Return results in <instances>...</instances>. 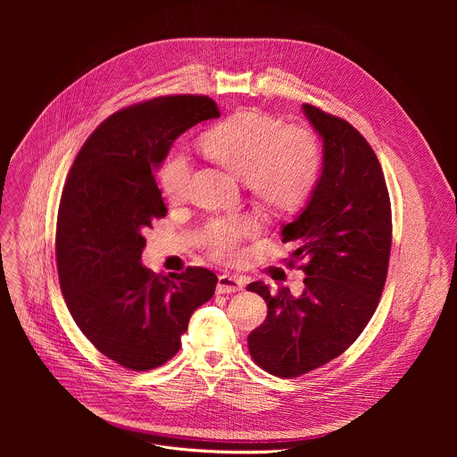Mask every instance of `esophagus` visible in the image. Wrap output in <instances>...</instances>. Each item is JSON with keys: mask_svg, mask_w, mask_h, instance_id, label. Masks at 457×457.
Wrapping results in <instances>:
<instances>
[{"mask_svg": "<svg viewBox=\"0 0 457 457\" xmlns=\"http://www.w3.org/2000/svg\"><path fill=\"white\" fill-rule=\"evenodd\" d=\"M244 287V280L233 275H220L219 284H217V293L226 295V293H237Z\"/></svg>", "mask_w": 457, "mask_h": 457, "instance_id": "34e87169", "label": "esophagus"}]
</instances>
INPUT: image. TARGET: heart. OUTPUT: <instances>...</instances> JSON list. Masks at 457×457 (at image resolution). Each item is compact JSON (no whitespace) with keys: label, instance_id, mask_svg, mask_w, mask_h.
I'll return each mask as SVG.
<instances>
[{"label":"heart","instance_id":"1","mask_svg":"<svg viewBox=\"0 0 457 457\" xmlns=\"http://www.w3.org/2000/svg\"><path fill=\"white\" fill-rule=\"evenodd\" d=\"M199 150L235 177L245 180L253 201L271 215L300 212L320 177L316 141L300 126L282 128L275 115L238 110L201 137ZM161 191L171 204H180L189 189V162L171 155L159 171ZM254 233L249 219L215 220L206 229V244L219 260H233L240 244Z\"/></svg>","mask_w":457,"mask_h":457}]
</instances>
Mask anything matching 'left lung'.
<instances>
[{"label": "left lung", "mask_w": 457, "mask_h": 457, "mask_svg": "<svg viewBox=\"0 0 457 457\" xmlns=\"http://www.w3.org/2000/svg\"><path fill=\"white\" fill-rule=\"evenodd\" d=\"M302 110L323 148L307 206L282 228V242L296 247L291 258H307L303 291L247 286L268 303L264 323L247 337L249 354L278 378L318 369L353 345L378 307L393 242L385 177L365 137L312 104Z\"/></svg>", "instance_id": "8db88e82"}]
</instances>
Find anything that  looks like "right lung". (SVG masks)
Returning <instances> with one entry per match:
<instances>
[{
	"mask_svg": "<svg viewBox=\"0 0 457 457\" xmlns=\"http://www.w3.org/2000/svg\"><path fill=\"white\" fill-rule=\"evenodd\" d=\"M220 117L206 96H166L110 115L87 139L62 187L55 258L59 284L81 333L106 358L150 370L180 349L193 311L219 282L187 268L143 266L145 231L166 217L154 171L191 126Z\"/></svg>",
	"mask_w": 457,
	"mask_h": 457,
	"instance_id": "right-lung-1",
	"label": "right lung"
}]
</instances>
